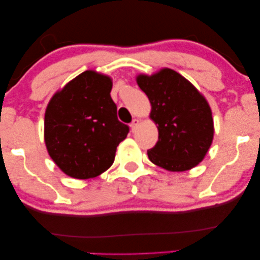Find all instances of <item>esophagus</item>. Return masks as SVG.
<instances>
[{"instance_id":"esophagus-1","label":"esophagus","mask_w":260,"mask_h":260,"mask_svg":"<svg viewBox=\"0 0 260 260\" xmlns=\"http://www.w3.org/2000/svg\"><path fill=\"white\" fill-rule=\"evenodd\" d=\"M138 125H139V120H138V118H134L133 122H131V124H130L131 130H133V133H135Z\"/></svg>"}]
</instances>
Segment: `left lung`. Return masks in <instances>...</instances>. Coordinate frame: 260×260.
<instances>
[{"mask_svg":"<svg viewBox=\"0 0 260 260\" xmlns=\"http://www.w3.org/2000/svg\"><path fill=\"white\" fill-rule=\"evenodd\" d=\"M137 84L151 102L150 117L159 130V140L147 151L148 159L170 172L196 167L214 135L205 98L189 80L167 68L152 76L139 75Z\"/></svg>","mask_w":260,"mask_h":260,"instance_id":"1","label":"left lung"}]
</instances>
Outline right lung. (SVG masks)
I'll list each match as a JSON object with an SVG mask.
<instances>
[{
    "instance_id": "obj_1",
    "label": "right lung",
    "mask_w": 260,
    "mask_h": 260,
    "mask_svg": "<svg viewBox=\"0 0 260 260\" xmlns=\"http://www.w3.org/2000/svg\"><path fill=\"white\" fill-rule=\"evenodd\" d=\"M112 79L87 70L55 93L45 114V143L50 158L68 176L86 180L113 165L129 134L110 96Z\"/></svg>"
}]
</instances>
